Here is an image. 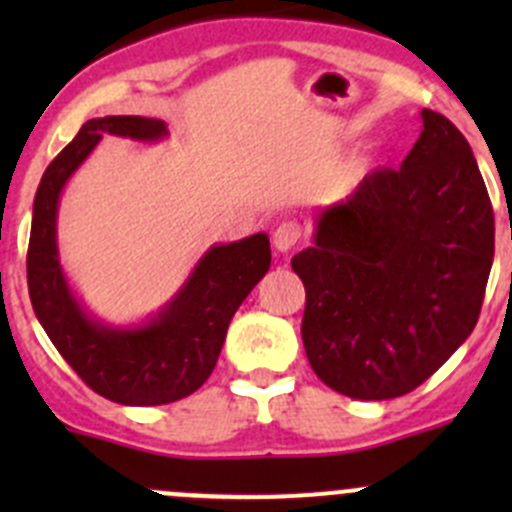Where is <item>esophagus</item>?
Here are the masks:
<instances>
[{
  "instance_id": "1",
  "label": "esophagus",
  "mask_w": 512,
  "mask_h": 512,
  "mask_svg": "<svg viewBox=\"0 0 512 512\" xmlns=\"http://www.w3.org/2000/svg\"><path fill=\"white\" fill-rule=\"evenodd\" d=\"M299 237H302V227L292 223V220H287V223H282L275 230V235H272V245H275L277 252H289L294 245H297Z\"/></svg>"
}]
</instances>
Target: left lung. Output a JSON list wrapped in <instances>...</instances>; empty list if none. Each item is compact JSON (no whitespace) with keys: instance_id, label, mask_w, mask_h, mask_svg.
<instances>
[{"instance_id":"8db88e82","label":"left lung","mask_w":512,"mask_h":512,"mask_svg":"<svg viewBox=\"0 0 512 512\" xmlns=\"http://www.w3.org/2000/svg\"><path fill=\"white\" fill-rule=\"evenodd\" d=\"M401 168L366 175L314 218L292 257L307 307L302 342L314 374L344 396L414 391L478 322L493 265L488 190L463 133L421 111Z\"/></svg>"}]
</instances>
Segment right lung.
Masks as SVG:
<instances>
[{
  "instance_id": "1",
  "label": "right lung",
  "mask_w": 512,
  "mask_h": 512,
  "mask_svg": "<svg viewBox=\"0 0 512 512\" xmlns=\"http://www.w3.org/2000/svg\"><path fill=\"white\" fill-rule=\"evenodd\" d=\"M103 136L160 143L170 133L158 118H91L51 160L34 198L29 297L54 347L96 394L123 406L170 404L198 391L213 374L230 319L270 270V237L257 232L227 245H210L178 292L141 322L98 319L81 302L61 265L59 200Z\"/></svg>"
}]
</instances>
